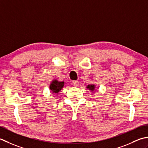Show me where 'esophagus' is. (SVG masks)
<instances>
[{
    "label": "esophagus",
    "instance_id": "obj_1",
    "mask_svg": "<svg viewBox=\"0 0 148 148\" xmlns=\"http://www.w3.org/2000/svg\"><path fill=\"white\" fill-rule=\"evenodd\" d=\"M72 84H73V85L74 86L77 87V86H78V84H79V82H78V81H77V80H75V81H73V82H72Z\"/></svg>",
    "mask_w": 148,
    "mask_h": 148
}]
</instances>
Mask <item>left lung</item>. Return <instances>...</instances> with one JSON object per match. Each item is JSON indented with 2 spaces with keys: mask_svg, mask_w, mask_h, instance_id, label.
Returning <instances> with one entry per match:
<instances>
[{
  "mask_svg": "<svg viewBox=\"0 0 148 148\" xmlns=\"http://www.w3.org/2000/svg\"><path fill=\"white\" fill-rule=\"evenodd\" d=\"M87 88L89 89V90H91V91H94V89H95V86L93 85V84H92H92H91V85H88L87 86Z\"/></svg>",
  "mask_w": 148,
  "mask_h": 148,
  "instance_id": "1",
  "label": "left lung"
}]
</instances>
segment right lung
Segmentation results:
<instances>
[{
    "mask_svg": "<svg viewBox=\"0 0 148 148\" xmlns=\"http://www.w3.org/2000/svg\"><path fill=\"white\" fill-rule=\"evenodd\" d=\"M64 82H58L57 80H53L52 83L50 84V89L52 91V92L58 93L59 91L62 89L63 86H64Z\"/></svg>",
    "mask_w": 148,
    "mask_h": 148,
    "instance_id": "right-lung-1",
    "label": "right lung"
}]
</instances>
